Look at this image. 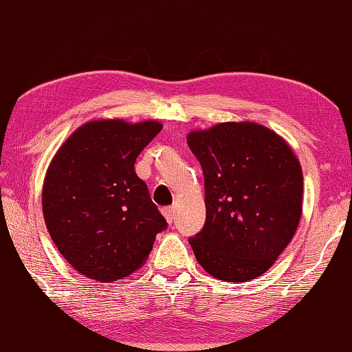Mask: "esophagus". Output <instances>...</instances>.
I'll return each instance as SVG.
<instances>
[{
  "mask_svg": "<svg viewBox=\"0 0 352 352\" xmlns=\"http://www.w3.org/2000/svg\"><path fill=\"white\" fill-rule=\"evenodd\" d=\"M162 213L166 218L168 223H172L175 218V208L174 206H166V208H162Z\"/></svg>",
  "mask_w": 352,
  "mask_h": 352,
  "instance_id": "34e87169",
  "label": "esophagus"
}]
</instances>
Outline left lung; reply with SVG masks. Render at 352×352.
Instances as JSON below:
<instances>
[{"label":"left lung","instance_id":"8db88e82","mask_svg":"<svg viewBox=\"0 0 352 352\" xmlns=\"http://www.w3.org/2000/svg\"><path fill=\"white\" fill-rule=\"evenodd\" d=\"M188 144L204 175L206 223L189 244L206 272L224 282L261 276L294 236L304 177L280 137L252 122L194 131Z\"/></svg>","mask_w":352,"mask_h":352}]
</instances>
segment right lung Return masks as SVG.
<instances>
[{"mask_svg":"<svg viewBox=\"0 0 352 352\" xmlns=\"http://www.w3.org/2000/svg\"><path fill=\"white\" fill-rule=\"evenodd\" d=\"M154 120H96L68 137L48 166L43 210L48 233L84 276L113 282L143 265L168 229L134 164L162 131Z\"/></svg>","mask_w":352,"mask_h":352,"instance_id":"right-lung-1","label":"right lung"}]
</instances>
